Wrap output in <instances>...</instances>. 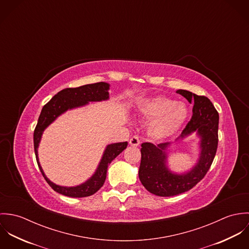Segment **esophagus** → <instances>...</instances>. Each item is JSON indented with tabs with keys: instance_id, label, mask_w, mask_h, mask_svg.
I'll return each mask as SVG.
<instances>
[{
	"instance_id": "obj_1",
	"label": "esophagus",
	"mask_w": 249,
	"mask_h": 249,
	"mask_svg": "<svg viewBox=\"0 0 249 249\" xmlns=\"http://www.w3.org/2000/svg\"><path fill=\"white\" fill-rule=\"evenodd\" d=\"M129 144L132 146H138L140 144V139L138 136H132L129 140Z\"/></svg>"
}]
</instances>
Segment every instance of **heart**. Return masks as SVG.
<instances>
[{
	"instance_id": "b5f03b06",
	"label": "heart",
	"mask_w": 249,
	"mask_h": 249,
	"mask_svg": "<svg viewBox=\"0 0 249 249\" xmlns=\"http://www.w3.org/2000/svg\"><path fill=\"white\" fill-rule=\"evenodd\" d=\"M140 112L145 118L152 119L147 129L149 135L157 140H163L175 134L188 116V110L184 105L164 97L143 102Z\"/></svg>"
}]
</instances>
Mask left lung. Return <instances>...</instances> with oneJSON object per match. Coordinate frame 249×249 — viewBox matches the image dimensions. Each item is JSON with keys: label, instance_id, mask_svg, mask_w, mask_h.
Instances as JSON below:
<instances>
[{"label": "left lung", "instance_id": "1", "mask_svg": "<svg viewBox=\"0 0 249 249\" xmlns=\"http://www.w3.org/2000/svg\"><path fill=\"white\" fill-rule=\"evenodd\" d=\"M189 103H193V116L183 129L180 138L195 131L200 137V156L196 165L187 174L172 173L166 166V148L169 142L157 145L142 142L139 178L142 186L159 196H174L194 188L209 171L218 142V113L211 101L205 96H197L187 90H178Z\"/></svg>", "mask_w": 249, "mask_h": 249}]
</instances>
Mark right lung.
<instances>
[{
	"label": "right lung",
	"instance_id": "add662e5",
	"mask_svg": "<svg viewBox=\"0 0 249 249\" xmlns=\"http://www.w3.org/2000/svg\"><path fill=\"white\" fill-rule=\"evenodd\" d=\"M109 84L107 82H97L93 84H86L76 88H66L58 92L52 100L46 104L41 111L38 118L35 133L34 142L36 151V161L40 169L41 174L47 181V183L57 193L71 197H85L97 193L104 185L107 178L108 165L127 146V142H116L108 144L104 152L103 158L100 165L93 175L83 184L75 187H62L53 183L47 178L40 166L38 159L37 148L41 140L43 131L47 126H49L58 116L75 107H83L89 102H101L106 101L109 98Z\"/></svg>",
	"mask_w": 249,
	"mask_h": 249
}]
</instances>
